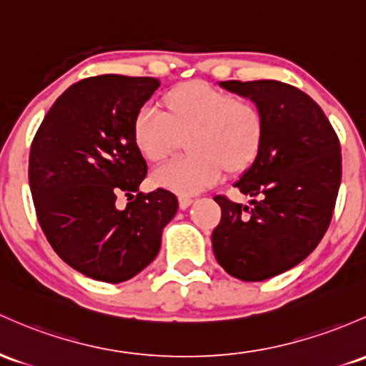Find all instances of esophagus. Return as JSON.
<instances>
[{
  "instance_id": "34e87169",
  "label": "esophagus",
  "mask_w": 366,
  "mask_h": 366,
  "mask_svg": "<svg viewBox=\"0 0 366 366\" xmlns=\"http://www.w3.org/2000/svg\"><path fill=\"white\" fill-rule=\"evenodd\" d=\"M191 203H192L191 196H179V207L182 208V210H186V208H189Z\"/></svg>"
}]
</instances>
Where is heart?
<instances>
[{
    "mask_svg": "<svg viewBox=\"0 0 366 366\" xmlns=\"http://www.w3.org/2000/svg\"><path fill=\"white\" fill-rule=\"evenodd\" d=\"M159 109L142 107L132 123V142L147 163L170 158L186 139L189 156L158 168L152 184L194 194L229 175L247 172L264 144V116L255 102L199 81L179 83L163 94Z\"/></svg>",
    "mask_w": 366,
    "mask_h": 366,
    "instance_id": "b5f03b06",
    "label": "heart"
}]
</instances>
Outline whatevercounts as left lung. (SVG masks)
<instances>
[{
	"mask_svg": "<svg viewBox=\"0 0 366 366\" xmlns=\"http://www.w3.org/2000/svg\"><path fill=\"white\" fill-rule=\"evenodd\" d=\"M250 97L264 116L259 158L234 184L252 208L215 196L222 217L212 232L217 262L242 281L288 271L318 247L339 194L342 156L321 107L299 88L274 79L222 81Z\"/></svg>",
	"mask_w": 366,
	"mask_h": 366,
	"instance_id": "1",
	"label": "left lung"
}]
</instances>
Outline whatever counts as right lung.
<instances>
[{
    "label": "right lung",
    "mask_w": 366,
    "mask_h": 366,
    "mask_svg": "<svg viewBox=\"0 0 366 366\" xmlns=\"http://www.w3.org/2000/svg\"><path fill=\"white\" fill-rule=\"evenodd\" d=\"M156 78L102 74L67 88L46 112L29 154L36 217L57 255L81 274L122 283L147 267L179 202L158 187L139 192L146 159L132 123ZM127 195V209L115 207Z\"/></svg>",
    "instance_id": "1"
}]
</instances>
